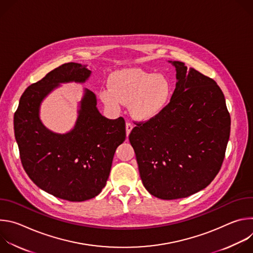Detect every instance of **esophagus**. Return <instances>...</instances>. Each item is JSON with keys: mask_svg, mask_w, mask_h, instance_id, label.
Masks as SVG:
<instances>
[{"mask_svg": "<svg viewBox=\"0 0 253 253\" xmlns=\"http://www.w3.org/2000/svg\"><path fill=\"white\" fill-rule=\"evenodd\" d=\"M132 129H133V125H132L131 123L127 122V123H126V135H127V136H129V134H130V132L132 131Z\"/></svg>", "mask_w": 253, "mask_h": 253, "instance_id": "esophagus-1", "label": "esophagus"}]
</instances>
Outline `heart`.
Returning a JSON list of instances; mask_svg holds the SVG:
<instances>
[{
  "mask_svg": "<svg viewBox=\"0 0 253 253\" xmlns=\"http://www.w3.org/2000/svg\"><path fill=\"white\" fill-rule=\"evenodd\" d=\"M172 96L170 80L163 74H154L138 68L120 70L112 76L110 87L101 91V99L112 110L129 104L134 118L147 121L164 111Z\"/></svg>",
  "mask_w": 253,
  "mask_h": 253,
  "instance_id": "obj_1",
  "label": "heart"
}]
</instances>
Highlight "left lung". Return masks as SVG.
Here are the masks:
<instances>
[{"label":"left lung","mask_w":253,"mask_h":253,"mask_svg":"<svg viewBox=\"0 0 253 253\" xmlns=\"http://www.w3.org/2000/svg\"><path fill=\"white\" fill-rule=\"evenodd\" d=\"M169 63L177 82L168 106L129 135L144 187L164 200L207 187L220 170L230 135V115L219 86L182 62Z\"/></svg>","instance_id":"1"}]
</instances>
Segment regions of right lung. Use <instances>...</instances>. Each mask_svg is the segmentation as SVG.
I'll return each instance as SVG.
<instances>
[{
    "label": "right lung",
    "mask_w": 253,
    "mask_h": 253,
    "mask_svg": "<svg viewBox=\"0 0 253 253\" xmlns=\"http://www.w3.org/2000/svg\"><path fill=\"white\" fill-rule=\"evenodd\" d=\"M91 73L78 63L61 65L25 90L14 116L15 137L26 173L39 188L68 201H85L102 191L115 151L126 138L124 119L102 116L96 95L86 88L73 129L59 134L42 123L43 100L60 84L85 83Z\"/></svg>",
    "instance_id": "1"
}]
</instances>
